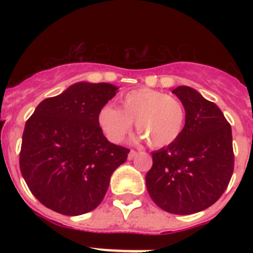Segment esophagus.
<instances>
[{"instance_id": "34e87169", "label": "esophagus", "mask_w": 253, "mask_h": 253, "mask_svg": "<svg viewBox=\"0 0 253 253\" xmlns=\"http://www.w3.org/2000/svg\"><path fill=\"white\" fill-rule=\"evenodd\" d=\"M136 155H137V152H136V150L131 149V152L128 153V157H127V158H128V160H132V159H133L134 157H136Z\"/></svg>"}]
</instances>
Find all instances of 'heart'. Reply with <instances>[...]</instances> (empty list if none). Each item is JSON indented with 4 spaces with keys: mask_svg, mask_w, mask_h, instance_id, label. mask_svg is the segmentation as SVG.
I'll return each mask as SVG.
<instances>
[{
    "mask_svg": "<svg viewBox=\"0 0 253 253\" xmlns=\"http://www.w3.org/2000/svg\"><path fill=\"white\" fill-rule=\"evenodd\" d=\"M120 108L105 105L99 110L98 124L105 136L120 143L129 133L132 125L153 148L177 141L186 122V110L177 98L149 88L128 91L119 99Z\"/></svg>",
    "mask_w": 253,
    "mask_h": 253,
    "instance_id": "b5f03b06",
    "label": "heart"
}]
</instances>
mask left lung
<instances>
[{
	"label": "left lung",
	"mask_w": 253,
	"mask_h": 253,
	"mask_svg": "<svg viewBox=\"0 0 253 253\" xmlns=\"http://www.w3.org/2000/svg\"><path fill=\"white\" fill-rule=\"evenodd\" d=\"M176 94L186 110L182 134L153 152L145 176L150 198L172 214H193L216 202L234 171L231 126L220 109L197 90L181 85Z\"/></svg>",
	"instance_id": "left-lung-1"
}]
</instances>
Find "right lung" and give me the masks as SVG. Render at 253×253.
Listing matches in <instances>:
<instances>
[{"label":"right lung","mask_w":253,"mask_h":253,"mask_svg":"<svg viewBox=\"0 0 253 253\" xmlns=\"http://www.w3.org/2000/svg\"><path fill=\"white\" fill-rule=\"evenodd\" d=\"M117 86L81 82L42 100L25 122L19 168L42 205L65 215H81L101 203L112 172L129 149L112 144L98 114Z\"/></svg>","instance_id":"obj_1"}]
</instances>
